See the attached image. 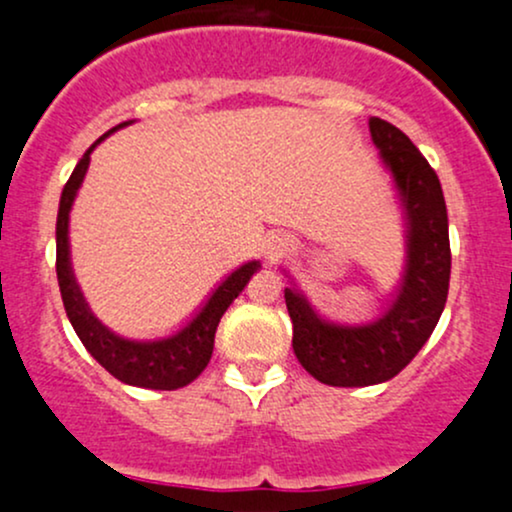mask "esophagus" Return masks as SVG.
Instances as JSON below:
<instances>
[{"label":"esophagus","mask_w":512,"mask_h":512,"mask_svg":"<svg viewBox=\"0 0 512 512\" xmlns=\"http://www.w3.org/2000/svg\"><path fill=\"white\" fill-rule=\"evenodd\" d=\"M286 250H291V243H289V240H286V243L274 245V248H272V252H269V255H281V252H286Z\"/></svg>","instance_id":"1"}]
</instances>
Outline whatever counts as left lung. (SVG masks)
<instances>
[{
	"label": "left lung",
	"mask_w": 512,
	"mask_h": 512,
	"mask_svg": "<svg viewBox=\"0 0 512 512\" xmlns=\"http://www.w3.org/2000/svg\"><path fill=\"white\" fill-rule=\"evenodd\" d=\"M370 139L392 170L409 226L402 289L380 320L366 327L327 325L298 291L284 289L293 322V354L320 383L366 387L395 378L436 330L448 301V209L436 170L402 129L370 117Z\"/></svg>",
	"instance_id": "left-lung-1"
}]
</instances>
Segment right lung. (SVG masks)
<instances>
[{
  "instance_id": "obj_1",
  "label": "right lung",
  "mask_w": 512,
  "mask_h": 512,
  "mask_svg": "<svg viewBox=\"0 0 512 512\" xmlns=\"http://www.w3.org/2000/svg\"><path fill=\"white\" fill-rule=\"evenodd\" d=\"M122 125H127V122H122ZM110 132H115V129H110ZM108 134H103L96 144H101ZM96 144L76 163L72 178L67 180L62 190L60 211H57V281H60L64 310H67L69 322H72L74 332L79 334L88 354L96 358L110 375H115L117 380L134 387H146V390H178V387L190 385L207 368L211 351H214V337L221 315L226 313L228 305L236 301L238 293L245 289L250 276L260 269V262H248L236 269L219 289L211 293L202 313L185 330L168 339H161V342H129V339L117 337L108 327H103L91 315L79 286H76L72 264H69L67 238L69 209H72L76 190L84 180L91 151L96 149Z\"/></svg>"
}]
</instances>
